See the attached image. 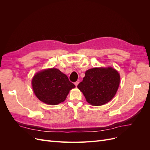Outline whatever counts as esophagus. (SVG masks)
Segmentation results:
<instances>
[{
  "label": "esophagus",
  "instance_id": "obj_1",
  "mask_svg": "<svg viewBox=\"0 0 150 150\" xmlns=\"http://www.w3.org/2000/svg\"><path fill=\"white\" fill-rule=\"evenodd\" d=\"M78 84H79V82H78V81H76V82H75V83H74V84H75V86H76V87H77V86L78 85Z\"/></svg>",
  "mask_w": 150,
  "mask_h": 150
}]
</instances>
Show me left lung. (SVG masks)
I'll return each instance as SVG.
<instances>
[{
    "label": "left lung",
    "instance_id": "1",
    "mask_svg": "<svg viewBox=\"0 0 150 150\" xmlns=\"http://www.w3.org/2000/svg\"><path fill=\"white\" fill-rule=\"evenodd\" d=\"M120 82V75L113 67H94L86 71L78 88L88 103L101 106L114 98Z\"/></svg>",
    "mask_w": 150,
    "mask_h": 150
}]
</instances>
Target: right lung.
<instances>
[{"mask_svg": "<svg viewBox=\"0 0 150 150\" xmlns=\"http://www.w3.org/2000/svg\"><path fill=\"white\" fill-rule=\"evenodd\" d=\"M32 86L39 100L49 105L64 101L69 91L76 87L66 74L56 68L36 73L32 80Z\"/></svg>", "mask_w": 150, "mask_h": 150, "instance_id": "add662e5", "label": "right lung"}]
</instances>
